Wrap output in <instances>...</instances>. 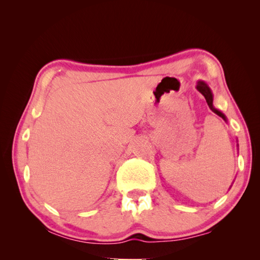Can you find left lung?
<instances>
[{
  "label": "left lung",
  "mask_w": 260,
  "mask_h": 260,
  "mask_svg": "<svg viewBox=\"0 0 260 260\" xmlns=\"http://www.w3.org/2000/svg\"><path fill=\"white\" fill-rule=\"evenodd\" d=\"M196 88H197V90H199L200 93L205 98L206 103H208L210 109L212 110V111H213L214 113H217L219 117H221L222 119L226 121L227 119H226L225 114H223L221 111H219V110H217V109H215V108L213 107V95H212V91H211L209 86L206 85V83H205L204 81H199V82H197Z\"/></svg>",
  "instance_id": "1"
}]
</instances>
